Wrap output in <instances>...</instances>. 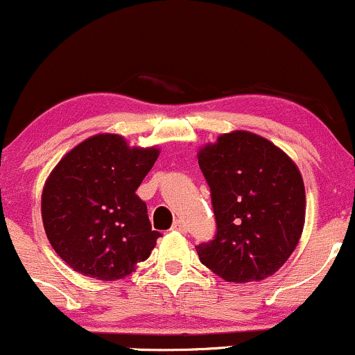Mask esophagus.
Returning <instances> with one entry per match:
<instances>
[{
  "label": "esophagus",
  "mask_w": 355,
  "mask_h": 355,
  "mask_svg": "<svg viewBox=\"0 0 355 355\" xmlns=\"http://www.w3.org/2000/svg\"><path fill=\"white\" fill-rule=\"evenodd\" d=\"M173 230H178V232H186V223L182 222V220H176L173 225Z\"/></svg>",
  "instance_id": "esophagus-1"
}]
</instances>
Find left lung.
I'll use <instances>...</instances> for the list:
<instances>
[{
	"instance_id": "left-lung-1",
	"label": "left lung",
	"mask_w": 355,
	"mask_h": 355,
	"mask_svg": "<svg viewBox=\"0 0 355 355\" xmlns=\"http://www.w3.org/2000/svg\"><path fill=\"white\" fill-rule=\"evenodd\" d=\"M211 191L216 235L196 247L201 264L228 283L272 276L295 252L306 194L293 159L257 133L234 130L198 152Z\"/></svg>"
}]
</instances>
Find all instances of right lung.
<instances>
[{
    "label": "right lung",
    "instance_id": "1",
    "mask_svg": "<svg viewBox=\"0 0 355 355\" xmlns=\"http://www.w3.org/2000/svg\"><path fill=\"white\" fill-rule=\"evenodd\" d=\"M159 147H130L118 133H98L71 148L42 191V222L69 268L100 281L123 279L148 259L161 234L135 191Z\"/></svg>",
    "mask_w": 355,
    "mask_h": 355
}]
</instances>
